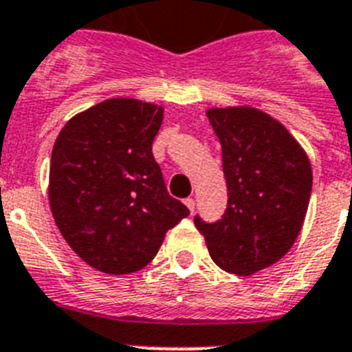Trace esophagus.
I'll return each mask as SVG.
<instances>
[{"label": "esophagus", "mask_w": 352, "mask_h": 352, "mask_svg": "<svg viewBox=\"0 0 352 352\" xmlns=\"http://www.w3.org/2000/svg\"><path fill=\"white\" fill-rule=\"evenodd\" d=\"M184 204H186L188 210H190V212L193 214V210H195V201H193L192 197H188V199H184Z\"/></svg>", "instance_id": "esophagus-1"}]
</instances>
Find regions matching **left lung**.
<instances>
[{"label": "left lung", "instance_id": "left-lung-1", "mask_svg": "<svg viewBox=\"0 0 352 352\" xmlns=\"http://www.w3.org/2000/svg\"><path fill=\"white\" fill-rule=\"evenodd\" d=\"M206 115L223 148L228 208L214 225L195 217V226L217 267L252 276L298 239L311 201V160L281 122L257 107H210Z\"/></svg>", "mask_w": 352, "mask_h": 352}]
</instances>
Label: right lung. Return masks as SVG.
Returning <instances> with one entry per match:
<instances>
[{
	"label": "right lung",
	"mask_w": 352,
	"mask_h": 352,
	"mask_svg": "<svg viewBox=\"0 0 352 352\" xmlns=\"http://www.w3.org/2000/svg\"><path fill=\"white\" fill-rule=\"evenodd\" d=\"M164 107L107 98L76 113L56 137L49 204L74 254L104 274L137 272L159 252L166 232L190 215L170 197L151 144Z\"/></svg>",
	"instance_id": "add662e5"
}]
</instances>
